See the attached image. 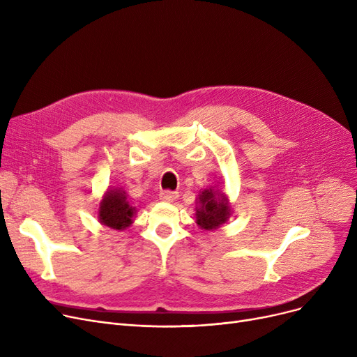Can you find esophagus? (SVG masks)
Returning a JSON list of instances; mask_svg holds the SVG:
<instances>
[{
  "label": "esophagus",
  "instance_id": "34e87169",
  "mask_svg": "<svg viewBox=\"0 0 357 357\" xmlns=\"http://www.w3.org/2000/svg\"><path fill=\"white\" fill-rule=\"evenodd\" d=\"M159 198L165 202H174L176 198H178V192H174V191H162L159 194Z\"/></svg>",
  "mask_w": 357,
  "mask_h": 357
}]
</instances>
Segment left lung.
Returning <instances> with one entry per match:
<instances>
[{
	"label": "left lung",
	"instance_id": "8db88e82",
	"mask_svg": "<svg viewBox=\"0 0 357 357\" xmlns=\"http://www.w3.org/2000/svg\"><path fill=\"white\" fill-rule=\"evenodd\" d=\"M197 224L204 230H215L231 215V207L226 194L218 188H207L201 191L195 207Z\"/></svg>",
	"mask_w": 357,
	"mask_h": 357
}]
</instances>
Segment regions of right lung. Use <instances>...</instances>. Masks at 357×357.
<instances>
[{
    "mask_svg": "<svg viewBox=\"0 0 357 357\" xmlns=\"http://www.w3.org/2000/svg\"><path fill=\"white\" fill-rule=\"evenodd\" d=\"M136 208L127 201L126 192L120 188L108 190L100 202L98 220L102 226L114 230H124L133 222Z\"/></svg>",
    "mask_w": 357,
    "mask_h": 357,
    "instance_id": "obj_1",
    "label": "right lung"
}]
</instances>
